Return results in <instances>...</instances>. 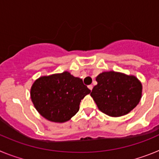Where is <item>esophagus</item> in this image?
Segmentation results:
<instances>
[{
  "instance_id": "obj_1",
  "label": "esophagus",
  "mask_w": 159,
  "mask_h": 159,
  "mask_svg": "<svg viewBox=\"0 0 159 159\" xmlns=\"http://www.w3.org/2000/svg\"><path fill=\"white\" fill-rule=\"evenodd\" d=\"M88 88H89V89L91 90V91H92V88H93V86H92V84H91V85H88Z\"/></svg>"
}]
</instances>
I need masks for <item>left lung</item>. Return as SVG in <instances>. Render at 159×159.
Returning a JSON list of instances; mask_svg holds the SVG:
<instances>
[{
    "label": "left lung",
    "mask_w": 159,
    "mask_h": 159,
    "mask_svg": "<svg viewBox=\"0 0 159 159\" xmlns=\"http://www.w3.org/2000/svg\"><path fill=\"white\" fill-rule=\"evenodd\" d=\"M98 83L91 95L102 112L118 117L129 113L142 97V84L136 77L116 71H105L96 77Z\"/></svg>",
    "instance_id": "1"
}]
</instances>
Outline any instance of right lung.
Listing matches in <instances>:
<instances>
[{"label": "right lung", "mask_w": 159, "mask_h": 159, "mask_svg": "<svg viewBox=\"0 0 159 159\" xmlns=\"http://www.w3.org/2000/svg\"><path fill=\"white\" fill-rule=\"evenodd\" d=\"M90 92L81 79L64 71L35 81L31 99L43 117L52 122L64 123L78 112L81 99Z\"/></svg>", "instance_id": "add662e5"}]
</instances>
